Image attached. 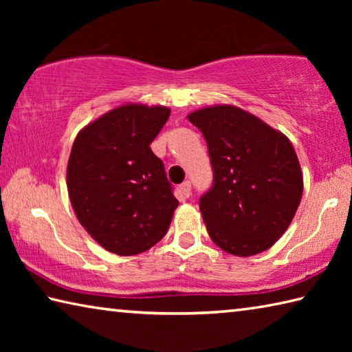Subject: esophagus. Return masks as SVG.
I'll list each match as a JSON object with an SVG mask.
<instances>
[{
  "instance_id": "1",
  "label": "esophagus",
  "mask_w": 352,
  "mask_h": 352,
  "mask_svg": "<svg viewBox=\"0 0 352 352\" xmlns=\"http://www.w3.org/2000/svg\"><path fill=\"white\" fill-rule=\"evenodd\" d=\"M180 189H182V192H183L184 197H189V195H190V182L189 180L183 182L180 184Z\"/></svg>"
}]
</instances>
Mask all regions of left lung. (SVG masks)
Segmentation results:
<instances>
[{
  "instance_id": "obj_1",
  "label": "left lung",
  "mask_w": 352,
  "mask_h": 352,
  "mask_svg": "<svg viewBox=\"0 0 352 352\" xmlns=\"http://www.w3.org/2000/svg\"><path fill=\"white\" fill-rule=\"evenodd\" d=\"M208 146L212 184L199 200L208 234L226 253L270 248L294 219L302 195L296 153L283 133L233 105L188 116Z\"/></svg>"
}]
</instances>
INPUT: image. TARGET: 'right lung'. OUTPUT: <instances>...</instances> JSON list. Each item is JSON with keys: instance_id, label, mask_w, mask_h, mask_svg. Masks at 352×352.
Segmentation results:
<instances>
[{"instance_id": "1", "label": "right lung", "mask_w": 352, "mask_h": 352, "mask_svg": "<svg viewBox=\"0 0 352 352\" xmlns=\"http://www.w3.org/2000/svg\"><path fill=\"white\" fill-rule=\"evenodd\" d=\"M169 115L166 107H118L83 129L71 148V205L111 253H142L168 233L178 200L151 144Z\"/></svg>"}]
</instances>
